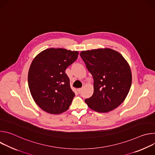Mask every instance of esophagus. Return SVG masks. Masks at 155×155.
<instances>
[{
  "mask_svg": "<svg viewBox=\"0 0 155 155\" xmlns=\"http://www.w3.org/2000/svg\"><path fill=\"white\" fill-rule=\"evenodd\" d=\"M81 90H82V88H78V89H77V91H78V92L79 93H81Z\"/></svg>",
  "mask_w": 155,
  "mask_h": 155,
  "instance_id": "1",
  "label": "esophagus"
}]
</instances>
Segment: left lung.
I'll list each match as a JSON object with an SVG mask.
<instances>
[{"label":"left lung","instance_id":"obj_1","mask_svg":"<svg viewBox=\"0 0 155 155\" xmlns=\"http://www.w3.org/2000/svg\"><path fill=\"white\" fill-rule=\"evenodd\" d=\"M80 56L94 78V93L85 102L99 113L117 108L127 97L132 83L130 66L119 52L111 48L82 51Z\"/></svg>","mask_w":155,"mask_h":155}]
</instances>
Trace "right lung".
I'll return each instance as SVG.
<instances>
[{"instance_id":"1","label":"right lung","mask_w":155,"mask_h":155,"mask_svg":"<svg viewBox=\"0 0 155 155\" xmlns=\"http://www.w3.org/2000/svg\"><path fill=\"white\" fill-rule=\"evenodd\" d=\"M78 51L50 48L33 59L28 72L31 96L37 105L50 114H60L69 109L75 93L65 69L78 58Z\"/></svg>"}]
</instances>
